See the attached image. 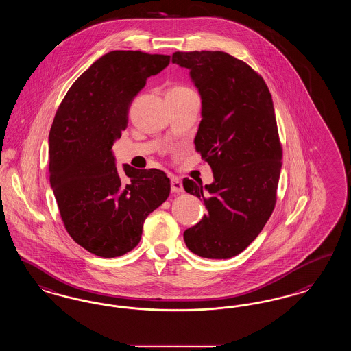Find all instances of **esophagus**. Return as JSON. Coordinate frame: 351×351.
Wrapping results in <instances>:
<instances>
[{
	"label": "esophagus",
	"mask_w": 351,
	"mask_h": 351,
	"mask_svg": "<svg viewBox=\"0 0 351 351\" xmlns=\"http://www.w3.org/2000/svg\"><path fill=\"white\" fill-rule=\"evenodd\" d=\"M171 191L175 192V193H182V192H184L182 182L178 178H172L171 179Z\"/></svg>",
	"instance_id": "34e87169"
}]
</instances>
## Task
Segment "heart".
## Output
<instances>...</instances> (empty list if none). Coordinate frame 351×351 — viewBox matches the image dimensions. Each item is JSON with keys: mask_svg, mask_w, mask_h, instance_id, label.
I'll list each match as a JSON object with an SVG mask.
<instances>
[{"mask_svg": "<svg viewBox=\"0 0 351 351\" xmlns=\"http://www.w3.org/2000/svg\"><path fill=\"white\" fill-rule=\"evenodd\" d=\"M173 91H189L188 88H185V87H175V88H172Z\"/></svg>", "mask_w": 351, "mask_h": 351, "instance_id": "heart-1", "label": "heart"}]
</instances>
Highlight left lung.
Returning a JSON list of instances; mask_svg holds the SVG:
<instances>
[{"label": "left lung", "instance_id": "1", "mask_svg": "<svg viewBox=\"0 0 351 351\" xmlns=\"http://www.w3.org/2000/svg\"><path fill=\"white\" fill-rule=\"evenodd\" d=\"M172 62L189 71L201 97L195 145L214 178L182 182L208 209L184 241L201 257L230 258L257 238L276 205L282 149L271 95L261 75L226 52H175Z\"/></svg>", "mask_w": 351, "mask_h": 351}]
</instances>
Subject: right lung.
Here are the masks:
<instances>
[{
    "label": "right lung",
    "instance_id": "right-lung-1",
    "mask_svg": "<svg viewBox=\"0 0 351 351\" xmlns=\"http://www.w3.org/2000/svg\"><path fill=\"white\" fill-rule=\"evenodd\" d=\"M169 56L112 51L71 84L49 132V182L66 231L88 252L132 251L146 217L169 195L160 169H116L112 146L128 125L133 99Z\"/></svg>",
    "mask_w": 351,
    "mask_h": 351
}]
</instances>
